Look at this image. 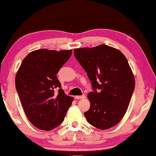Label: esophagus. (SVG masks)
<instances>
[{"mask_svg": "<svg viewBox=\"0 0 156 156\" xmlns=\"http://www.w3.org/2000/svg\"><path fill=\"white\" fill-rule=\"evenodd\" d=\"M86 98V96L83 95H78V96H75V98L78 99H78H83V98Z\"/></svg>", "mask_w": 156, "mask_h": 156, "instance_id": "obj_1", "label": "esophagus"}]
</instances>
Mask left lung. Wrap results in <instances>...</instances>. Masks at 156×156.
Segmentation results:
<instances>
[{"mask_svg": "<svg viewBox=\"0 0 156 156\" xmlns=\"http://www.w3.org/2000/svg\"><path fill=\"white\" fill-rule=\"evenodd\" d=\"M74 54L94 90L87 95L90 102V109L84 112L87 121L100 129L115 126L125 115L135 89L127 59L119 49L104 44L75 49Z\"/></svg>", "mask_w": 156, "mask_h": 156, "instance_id": "1", "label": "left lung"}]
</instances>
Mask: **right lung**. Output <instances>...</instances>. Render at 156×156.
Listing matches in <instances>:
<instances>
[{
  "label": "right lung",
  "mask_w": 156,
  "mask_h": 156,
  "mask_svg": "<svg viewBox=\"0 0 156 156\" xmlns=\"http://www.w3.org/2000/svg\"><path fill=\"white\" fill-rule=\"evenodd\" d=\"M69 50L37 49L22 61L15 87L27 119L35 127L52 130L64 121L73 98L65 95L56 74L72 55ZM59 88L58 95L54 90Z\"/></svg>",
  "instance_id": "add662e5"
}]
</instances>
